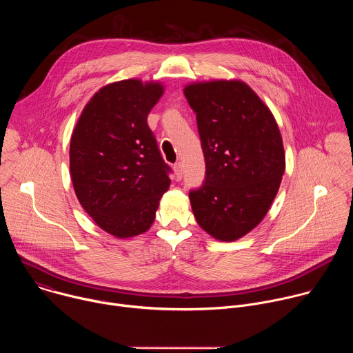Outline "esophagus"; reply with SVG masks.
<instances>
[{"mask_svg":"<svg viewBox=\"0 0 353 353\" xmlns=\"http://www.w3.org/2000/svg\"><path fill=\"white\" fill-rule=\"evenodd\" d=\"M174 172H176V177L177 179H181L183 177V163L181 162H177L174 166H173Z\"/></svg>","mask_w":353,"mask_h":353,"instance_id":"esophagus-1","label":"esophagus"}]
</instances>
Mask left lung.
<instances>
[{
  "mask_svg": "<svg viewBox=\"0 0 353 353\" xmlns=\"http://www.w3.org/2000/svg\"><path fill=\"white\" fill-rule=\"evenodd\" d=\"M205 158V180L188 196L196 223L233 241L268 212L285 173L278 124L263 100L241 81L184 88Z\"/></svg>",
  "mask_w": 353,
  "mask_h": 353,
  "instance_id": "8db88e82",
  "label": "left lung"
}]
</instances>
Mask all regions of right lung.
I'll use <instances>...</instances> for the list:
<instances>
[{
  "label": "right lung",
  "mask_w": 353,
  "mask_h": 353,
  "mask_svg": "<svg viewBox=\"0 0 353 353\" xmlns=\"http://www.w3.org/2000/svg\"><path fill=\"white\" fill-rule=\"evenodd\" d=\"M163 86L125 79L103 86L85 106L70 143L81 205L97 226L124 239L146 232L170 185L148 114Z\"/></svg>",
  "instance_id": "obj_1"
}]
</instances>
